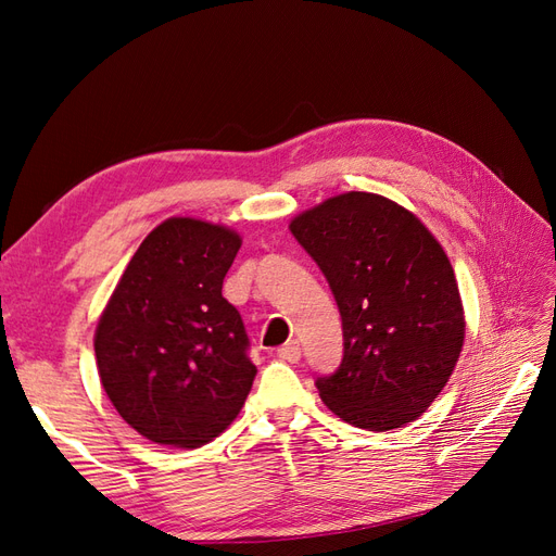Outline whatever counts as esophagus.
I'll list each match as a JSON object with an SVG mask.
<instances>
[{
	"instance_id": "34e87169",
	"label": "esophagus",
	"mask_w": 556,
	"mask_h": 556,
	"mask_svg": "<svg viewBox=\"0 0 556 556\" xmlns=\"http://www.w3.org/2000/svg\"><path fill=\"white\" fill-rule=\"evenodd\" d=\"M278 357L285 359V362H290V364H296V362L301 359V345H299L296 341L285 343V345L278 350Z\"/></svg>"
}]
</instances>
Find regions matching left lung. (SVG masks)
Instances as JSON below:
<instances>
[{
  "label": "left lung",
  "instance_id": "left-lung-1",
  "mask_svg": "<svg viewBox=\"0 0 556 556\" xmlns=\"http://www.w3.org/2000/svg\"><path fill=\"white\" fill-rule=\"evenodd\" d=\"M290 231L325 274L343 319V359L315 387L348 425L390 431L441 394L464 345L452 264L394 201L345 192L296 215Z\"/></svg>",
  "mask_w": 556,
  "mask_h": 556
}]
</instances>
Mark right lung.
<instances>
[{
  "mask_svg": "<svg viewBox=\"0 0 556 556\" xmlns=\"http://www.w3.org/2000/svg\"><path fill=\"white\" fill-rule=\"evenodd\" d=\"M241 237L169 217L134 252L94 331L99 378L148 441L201 447L243 408L257 366L223 280Z\"/></svg>",
  "mask_w": 556,
  "mask_h": 556,
  "instance_id": "1",
  "label": "right lung"
}]
</instances>
